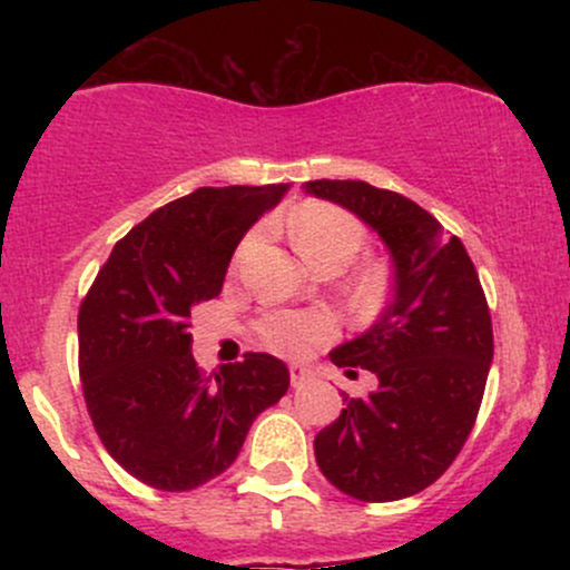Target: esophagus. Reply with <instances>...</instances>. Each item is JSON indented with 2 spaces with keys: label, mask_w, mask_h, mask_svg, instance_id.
Segmentation results:
<instances>
[{
  "label": "esophagus",
  "mask_w": 570,
  "mask_h": 570,
  "mask_svg": "<svg viewBox=\"0 0 570 570\" xmlns=\"http://www.w3.org/2000/svg\"><path fill=\"white\" fill-rule=\"evenodd\" d=\"M311 377H313V370H307L305 364H292V367H289V381H292L294 389L305 385L307 381H311Z\"/></svg>",
  "instance_id": "obj_1"
}]
</instances>
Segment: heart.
Masks as SVG:
<instances>
[{
    "instance_id": "heart-1",
    "label": "heart",
    "mask_w": 570,
    "mask_h": 570,
    "mask_svg": "<svg viewBox=\"0 0 570 570\" xmlns=\"http://www.w3.org/2000/svg\"><path fill=\"white\" fill-rule=\"evenodd\" d=\"M289 233L297 252L311 265H318L330 257H340L348 263L364 240L362 222L343 208L330 206V203L299 206L289 222ZM248 246H252V238L244 244V252ZM335 318L322 311L267 313L257 324L259 340L281 356H303L307 348L335 335Z\"/></svg>"
}]
</instances>
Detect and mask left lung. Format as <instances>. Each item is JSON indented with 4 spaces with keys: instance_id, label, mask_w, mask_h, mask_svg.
<instances>
[{
    "instance_id": "left-lung-1",
    "label": "left lung",
    "mask_w": 570,
    "mask_h": 570,
    "mask_svg": "<svg viewBox=\"0 0 570 570\" xmlns=\"http://www.w3.org/2000/svg\"><path fill=\"white\" fill-rule=\"evenodd\" d=\"M305 193L367 222L394 259L391 305L330 353L348 375L375 372L377 389L345 396L337 421L318 431V469L351 499H407L448 472L474 429L493 362L485 292L461 238L415 200L353 179L307 181Z\"/></svg>"
}]
</instances>
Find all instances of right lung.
<instances>
[{
	"mask_svg": "<svg viewBox=\"0 0 570 570\" xmlns=\"http://www.w3.org/2000/svg\"><path fill=\"white\" fill-rule=\"evenodd\" d=\"M289 185L200 187L117 240L77 316L80 381L107 453L166 493L193 490L238 458L259 412L289 389L271 353L206 375L193 311L222 292L235 246Z\"/></svg>",
	"mask_w": 570,
	"mask_h": 570,
	"instance_id": "obj_1",
	"label": "right lung"
}]
</instances>
